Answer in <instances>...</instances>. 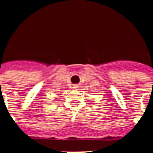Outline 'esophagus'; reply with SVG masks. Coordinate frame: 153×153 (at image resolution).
Segmentation results:
<instances>
[{
	"label": "esophagus",
	"instance_id": "1",
	"mask_svg": "<svg viewBox=\"0 0 153 153\" xmlns=\"http://www.w3.org/2000/svg\"><path fill=\"white\" fill-rule=\"evenodd\" d=\"M78 88H79V85H77V84H74V89L77 90Z\"/></svg>",
	"mask_w": 153,
	"mask_h": 153
}]
</instances>
